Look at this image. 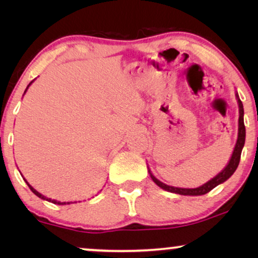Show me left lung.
<instances>
[{"mask_svg": "<svg viewBox=\"0 0 258 258\" xmlns=\"http://www.w3.org/2000/svg\"><path fill=\"white\" fill-rule=\"evenodd\" d=\"M235 96L236 100H237V104H238V112H239V117H238V135H237V141H236L234 151H232L231 157L227 165L223 168V170H221L218 174L209 179L207 183L204 184L197 186V188H177V186H171L165 184V183L161 182L160 179H157L151 172L150 168L148 167V171H149V175L153 181L156 183V184L162 188L165 191L169 192H174L177 194V195H184V196H201L204 195V194L209 192L210 190H213L215 186L222 184V183L227 181L228 178L231 177V175L236 171V169L238 167L239 160H241V154H242V149L244 147L245 143V126H244V109H243V104L241 100H239V96L237 94V91H235Z\"/></svg>", "mask_w": 258, "mask_h": 258, "instance_id": "1", "label": "left lung"}]
</instances>
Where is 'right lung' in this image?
Listing matches in <instances>:
<instances>
[{
    "instance_id": "obj_1",
    "label": "right lung",
    "mask_w": 258,
    "mask_h": 258,
    "mask_svg": "<svg viewBox=\"0 0 258 258\" xmlns=\"http://www.w3.org/2000/svg\"><path fill=\"white\" fill-rule=\"evenodd\" d=\"M34 81H35V80H33V81H31V82L29 83V84H28L27 89H26V90H24V94H26V93H27L28 88H29V86H30V84H31V83H33V82H34ZM23 179H24V181H26V183H27V184H28V186H29V188H30V190H31V191H33V192L35 194V195H36L37 197H40V199H42V200H45V201H48V202H51V203H54V204H58V206H64V204H70V203H74V202H59V201H56V200H51V199H48V197H45V196H43V195H42V194H41V192H38L36 189H34V188H33V186H31V185L29 184V183H28V182H27V179H26V178H24V177H23ZM75 203H76V202H75Z\"/></svg>"
}]
</instances>
